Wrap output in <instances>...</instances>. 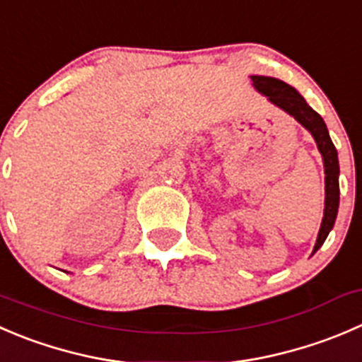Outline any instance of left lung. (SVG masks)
Instances as JSON below:
<instances>
[{
  "mask_svg": "<svg viewBox=\"0 0 362 362\" xmlns=\"http://www.w3.org/2000/svg\"><path fill=\"white\" fill-rule=\"evenodd\" d=\"M252 86L258 93L267 97L270 104L285 111L286 115L299 122L317 143L318 152L322 153L324 160V173H325V202H324V217H322L320 230H318L317 242H315L313 252H317L322 247V244L327 238L329 231L334 226L336 216H338L339 206V163L338 152L329 136L327 125L324 118L310 107V104L304 100V97L297 92L296 88L286 84L285 81L276 79L269 76H251Z\"/></svg>",
  "mask_w": 362,
  "mask_h": 362,
  "instance_id": "obj_1",
  "label": "left lung"
}]
</instances>
